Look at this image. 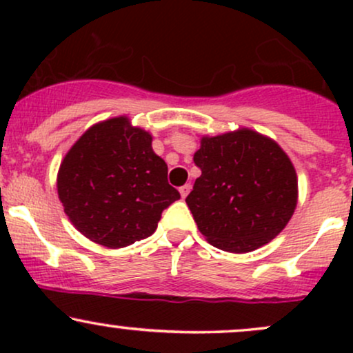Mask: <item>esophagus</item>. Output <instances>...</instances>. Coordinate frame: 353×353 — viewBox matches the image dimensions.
I'll list each match as a JSON object with an SVG mask.
<instances>
[{
  "instance_id": "esophagus-1",
  "label": "esophagus",
  "mask_w": 353,
  "mask_h": 353,
  "mask_svg": "<svg viewBox=\"0 0 353 353\" xmlns=\"http://www.w3.org/2000/svg\"><path fill=\"white\" fill-rule=\"evenodd\" d=\"M189 192H190V184H184L182 188H179V194H181L182 199H185Z\"/></svg>"
}]
</instances>
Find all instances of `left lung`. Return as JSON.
Returning a JSON list of instances; mask_svg holds the SVG:
<instances>
[{
  "mask_svg": "<svg viewBox=\"0 0 353 353\" xmlns=\"http://www.w3.org/2000/svg\"><path fill=\"white\" fill-rule=\"evenodd\" d=\"M194 163L202 174L185 202L209 244L252 252L289 224L299 201L297 172L269 136L250 128L202 136Z\"/></svg>",
  "mask_w": 353,
  "mask_h": 353,
  "instance_id": "8db88e82",
  "label": "left lung"
}]
</instances>
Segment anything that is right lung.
Returning a JSON list of instances; mask_svg holds the SVG:
<instances>
[{"mask_svg":"<svg viewBox=\"0 0 353 353\" xmlns=\"http://www.w3.org/2000/svg\"><path fill=\"white\" fill-rule=\"evenodd\" d=\"M56 188L71 224L109 249L151 236L163 210L181 197L152 134L128 116L88 128L61 161Z\"/></svg>","mask_w":353,"mask_h":353,"instance_id":"1","label":"right lung"}]
</instances>
